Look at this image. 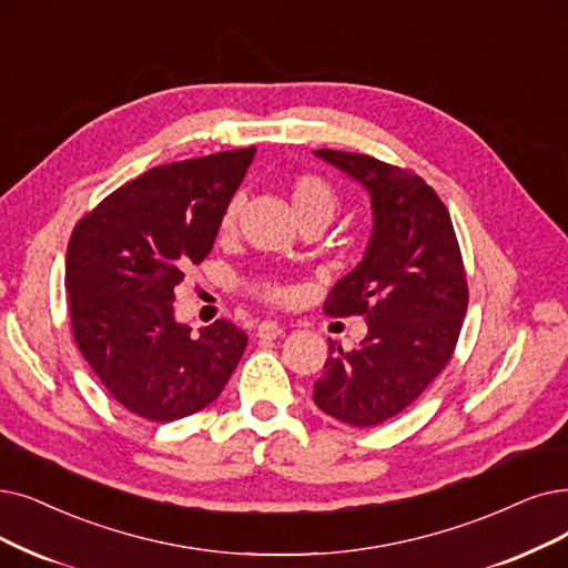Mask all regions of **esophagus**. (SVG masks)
Returning <instances> with one entry per match:
<instances>
[{
	"label": "esophagus",
	"mask_w": 568,
	"mask_h": 568,
	"mask_svg": "<svg viewBox=\"0 0 568 568\" xmlns=\"http://www.w3.org/2000/svg\"><path fill=\"white\" fill-rule=\"evenodd\" d=\"M282 333H284V328H282L277 322H270V320H265V322H261V324L256 326V335L263 337V339H275V337H280Z\"/></svg>",
	"instance_id": "esophagus-1"
}]
</instances>
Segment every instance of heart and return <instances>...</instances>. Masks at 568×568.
<instances>
[{
  "label": "heart",
  "instance_id": "1",
  "mask_svg": "<svg viewBox=\"0 0 568 568\" xmlns=\"http://www.w3.org/2000/svg\"><path fill=\"white\" fill-rule=\"evenodd\" d=\"M291 205H293V212H296L298 221H305V219L331 221L337 210V193L326 179L316 176V174H303L291 184ZM235 214H237V202H231L229 210L223 212V219H221L223 233L233 231ZM252 291L256 293V296L272 301V303H280L288 296V291L272 280L254 282Z\"/></svg>",
  "mask_w": 568,
  "mask_h": 568
}]
</instances>
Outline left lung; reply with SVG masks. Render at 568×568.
<instances>
[{"instance_id":"left-lung-1","label":"left lung","mask_w":568,"mask_h":568,"mask_svg":"<svg viewBox=\"0 0 568 568\" xmlns=\"http://www.w3.org/2000/svg\"><path fill=\"white\" fill-rule=\"evenodd\" d=\"M314 155L356 179L373 207L366 254L324 305L331 316H366L368 335L352 352L328 339L314 403L345 424L377 426L415 403L455 354L468 307L462 248L422 176L366 153Z\"/></svg>"}]
</instances>
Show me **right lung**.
Returning <instances> with one entry per match:
<instances>
[{
	"label": "right lung",
	"mask_w": 568,
	"mask_h": 568,
	"mask_svg": "<svg viewBox=\"0 0 568 568\" xmlns=\"http://www.w3.org/2000/svg\"><path fill=\"white\" fill-rule=\"evenodd\" d=\"M256 146L153 168L106 195L67 246L77 347L125 410L189 417L219 398L246 333L219 320L197 337L174 320V288L212 252Z\"/></svg>",
	"instance_id": "right-lung-1"
}]
</instances>
